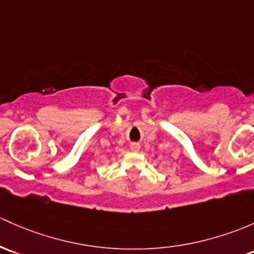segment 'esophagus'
<instances>
[{"label": "esophagus", "instance_id": "esophagus-1", "mask_svg": "<svg viewBox=\"0 0 254 254\" xmlns=\"http://www.w3.org/2000/svg\"><path fill=\"white\" fill-rule=\"evenodd\" d=\"M130 149H131V151H134V152H137L138 149H140V145H138V143H136V142H132L131 145H130Z\"/></svg>", "mask_w": 254, "mask_h": 254}]
</instances>
